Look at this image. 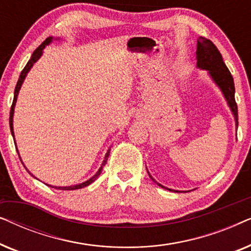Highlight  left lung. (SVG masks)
<instances>
[{"mask_svg": "<svg viewBox=\"0 0 251 251\" xmlns=\"http://www.w3.org/2000/svg\"><path fill=\"white\" fill-rule=\"evenodd\" d=\"M197 66L199 68H202V70H205L209 72V75H210L212 80L216 84L218 85L219 89H221L223 95L226 100H227V104L231 108V111L234 115L235 119V126L238 128V105L235 102V97H234V81H233V76L231 72L228 71V68L226 67V65L223 60V57L221 52H219L217 47L215 46L214 43L211 42L210 40L205 39V37L200 36L198 39V46H197ZM147 169V168H146ZM149 173V171H147ZM151 179H153V177L151 176L149 173ZM155 183L161 186L164 190L168 191H174L178 192L175 190H170V188L164 187L163 185H161L155 181Z\"/></svg>", "mask_w": 251, "mask_h": 251, "instance_id": "1", "label": "left lung"}]
</instances>
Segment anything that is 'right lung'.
<instances>
[{
    "label": "right lung",
    "instance_id": "right-lung-1",
    "mask_svg": "<svg viewBox=\"0 0 251 251\" xmlns=\"http://www.w3.org/2000/svg\"><path fill=\"white\" fill-rule=\"evenodd\" d=\"M51 41H52V37H48V39L44 41V42L41 44L39 48H36L35 51H34L33 54H32V57H30V59L28 60V63H27L26 66L24 67V70L22 71V74H20V76L18 78V82H17V85H16V88H15V96H13V101H12V105H11V109H10V119H9L10 129H11L12 137H15V135H13V113H15V105H16V101H17V96H18V94H19V90H20V88H22V84H23L24 80H25L27 73H28L29 70H30V68H32L33 65L35 64L36 61L40 59V57L42 56V53H43V49H44V48H46V46H48V44L51 43ZM15 145H16V144H15ZM109 151H111V150H108L107 153H106L105 159H104V161H102L101 167L99 168V170L97 171V174H96L94 177H91L90 179H88L87 181H84V183H81V184H78V185H73V186H63V187H61V186H59V187H58V186H51V185H48V186L56 188V190H63V191L78 190V188H83L85 186H88V185H90L91 183H94V181L98 178L99 175L101 174L102 168H104V166H105L106 162H107V160H108ZM17 152H18V150H17ZM19 159H20V156H19ZM22 163H23V161H22ZM26 170H27V168H26ZM27 171H28V170H27ZM28 173H29V171H28ZM32 176H33V175H32Z\"/></svg>",
    "mask_w": 251,
    "mask_h": 251
}]
</instances>
